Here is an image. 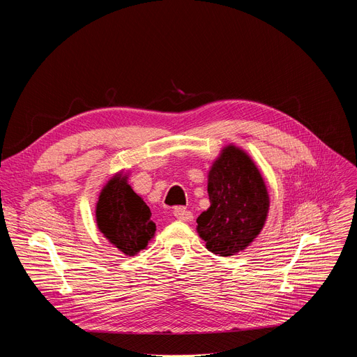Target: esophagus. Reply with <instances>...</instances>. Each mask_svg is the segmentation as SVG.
<instances>
[{
	"label": "esophagus",
	"instance_id": "34e87169",
	"mask_svg": "<svg viewBox=\"0 0 357 357\" xmlns=\"http://www.w3.org/2000/svg\"><path fill=\"white\" fill-rule=\"evenodd\" d=\"M174 215H175L178 220H181V221H192V218H194V215H192L191 211L185 210V208H181V207H179V208H175Z\"/></svg>",
	"mask_w": 357,
	"mask_h": 357
}]
</instances>
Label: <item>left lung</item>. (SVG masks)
I'll use <instances>...</instances> for the list:
<instances>
[{"label": "left lung", "instance_id": "8db88e82", "mask_svg": "<svg viewBox=\"0 0 357 357\" xmlns=\"http://www.w3.org/2000/svg\"><path fill=\"white\" fill-rule=\"evenodd\" d=\"M210 208L197 218L205 248L220 256L245 250L260 234L269 211L261 174L245 150L229 144L208 172Z\"/></svg>", "mask_w": 357, "mask_h": 357}]
</instances>
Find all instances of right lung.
Returning a JSON list of instances; mask_svg holds the SVG:
<instances>
[{
    "mask_svg": "<svg viewBox=\"0 0 357 357\" xmlns=\"http://www.w3.org/2000/svg\"><path fill=\"white\" fill-rule=\"evenodd\" d=\"M123 171L112 176L98 197L96 218L104 237L127 256L147 248L156 231L152 213L127 182Z\"/></svg>",
    "mask_w": 357,
    "mask_h": 357,
    "instance_id": "add662e5",
    "label": "right lung"
}]
</instances>
